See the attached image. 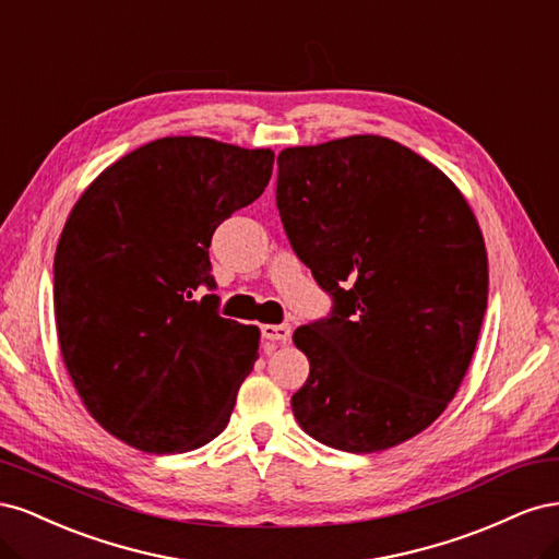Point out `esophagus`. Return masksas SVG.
I'll return each instance as SVG.
<instances>
[{"instance_id":"1","label":"esophagus","mask_w":559,"mask_h":559,"mask_svg":"<svg viewBox=\"0 0 559 559\" xmlns=\"http://www.w3.org/2000/svg\"><path fill=\"white\" fill-rule=\"evenodd\" d=\"M265 341L273 343H289L292 341V326L289 324H265L261 326Z\"/></svg>"}]
</instances>
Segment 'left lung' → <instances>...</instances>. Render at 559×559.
I'll return each mask as SVG.
<instances>
[{
	"instance_id": "obj_1",
	"label": "left lung",
	"mask_w": 559,
	"mask_h": 559,
	"mask_svg": "<svg viewBox=\"0 0 559 559\" xmlns=\"http://www.w3.org/2000/svg\"><path fill=\"white\" fill-rule=\"evenodd\" d=\"M277 210L333 312L294 333L310 376L300 429L343 452L425 431L460 389L487 308V251L466 198L415 151L352 134L277 156Z\"/></svg>"
}]
</instances>
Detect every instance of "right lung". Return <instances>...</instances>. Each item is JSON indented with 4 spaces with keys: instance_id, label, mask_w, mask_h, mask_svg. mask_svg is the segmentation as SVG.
I'll return each mask as SVG.
<instances>
[{
    "instance_id": "obj_1",
    "label": "right lung",
    "mask_w": 559,
    "mask_h": 559,
    "mask_svg": "<svg viewBox=\"0 0 559 559\" xmlns=\"http://www.w3.org/2000/svg\"><path fill=\"white\" fill-rule=\"evenodd\" d=\"M270 148L163 138L109 165L56 251L62 361L99 427L142 452L210 443L259 359V329L218 317L210 245L257 200Z\"/></svg>"
}]
</instances>
